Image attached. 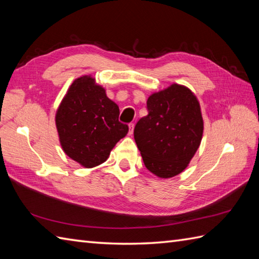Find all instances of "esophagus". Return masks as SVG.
Segmentation results:
<instances>
[{
    "label": "esophagus",
    "mask_w": 259,
    "mask_h": 259,
    "mask_svg": "<svg viewBox=\"0 0 259 259\" xmlns=\"http://www.w3.org/2000/svg\"><path fill=\"white\" fill-rule=\"evenodd\" d=\"M134 129H135V123H129V135H134Z\"/></svg>",
    "instance_id": "obj_1"
}]
</instances>
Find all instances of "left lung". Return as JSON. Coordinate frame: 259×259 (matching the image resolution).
I'll list each match as a JSON object with an SVG mask.
<instances>
[{
    "instance_id": "obj_1",
    "label": "left lung",
    "mask_w": 259,
    "mask_h": 259,
    "mask_svg": "<svg viewBox=\"0 0 259 259\" xmlns=\"http://www.w3.org/2000/svg\"><path fill=\"white\" fill-rule=\"evenodd\" d=\"M148 115L135 126V140L146 168L171 178L188 167L200 146L203 120L195 93L172 83L147 100Z\"/></svg>"
}]
</instances>
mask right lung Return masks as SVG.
<instances>
[{"label": "right lung", "instance_id": "right-lung-1", "mask_svg": "<svg viewBox=\"0 0 259 259\" xmlns=\"http://www.w3.org/2000/svg\"><path fill=\"white\" fill-rule=\"evenodd\" d=\"M118 104L91 75L76 78L57 109L56 125L65 155L84 168L107 160L129 128L119 121Z\"/></svg>", "mask_w": 259, "mask_h": 259}]
</instances>
